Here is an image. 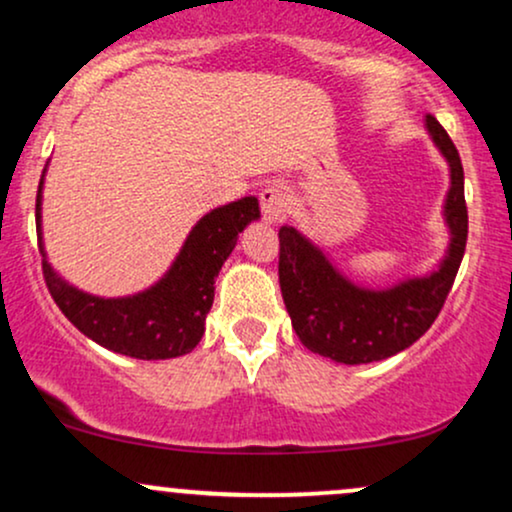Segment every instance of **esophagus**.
<instances>
[{"label":"esophagus","instance_id":"1","mask_svg":"<svg viewBox=\"0 0 512 512\" xmlns=\"http://www.w3.org/2000/svg\"><path fill=\"white\" fill-rule=\"evenodd\" d=\"M286 204H289V192L281 182H267L264 190L260 192V207H262V216L267 223H279L284 219Z\"/></svg>","mask_w":512,"mask_h":512}]
</instances>
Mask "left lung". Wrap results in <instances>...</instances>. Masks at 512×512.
Returning a JSON list of instances; mask_svg holds the SVG:
<instances>
[{
	"label": "left lung",
	"instance_id": "left-lung-1",
	"mask_svg": "<svg viewBox=\"0 0 512 512\" xmlns=\"http://www.w3.org/2000/svg\"><path fill=\"white\" fill-rule=\"evenodd\" d=\"M424 127L450 170L443 202L450 240L436 267L373 289L349 279L296 226L279 228V284L293 330L305 349L334 363L361 366L409 349L433 325L460 269L467 245L462 161L436 117L426 115Z\"/></svg>",
	"mask_w": 512,
	"mask_h": 512
}]
</instances>
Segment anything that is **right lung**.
<instances>
[{
    "label": "right lung",
    "instance_id": "obj_1",
    "mask_svg": "<svg viewBox=\"0 0 512 512\" xmlns=\"http://www.w3.org/2000/svg\"><path fill=\"white\" fill-rule=\"evenodd\" d=\"M35 199V228L43 255V274L50 296L79 332L115 354L163 361L190 354L204 334V320L214 303L216 276L238 243V233L260 219L257 197H240L207 211L192 231L166 274L149 289L129 296L105 298L69 284L52 267L43 240V187Z\"/></svg>",
    "mask_w": 512,
    "mask_h": 512
}]
</instances>
